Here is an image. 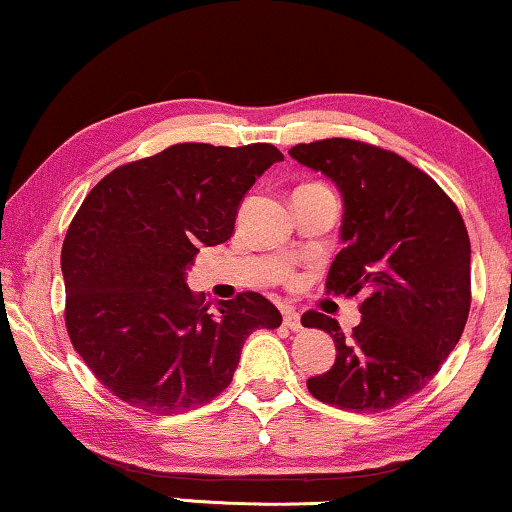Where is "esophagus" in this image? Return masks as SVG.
Returning a JSON list of instances; mask_svg holds the SVG:
<instances>
[{"label":"esophagus","instance_id":"obj_1","mask_svg":"<svg viewBox=\"0 0 512 512\" xmlns=\"http://www.w3.org/2000/svg\"><path fill=\"white\" fill-rule=\"evenodd\" d=\"M284 326L291 328L293 333H298L303 324H300V314L296 310H291V307H286L284 310Z\"/></svg>","mask_w":512,"mask_h":512}]
</instances>
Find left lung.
Wrapping results in <instances>:
<instances>
[{"label":"left lung","instance_id":"1","mask_svg":"<svg viewBox=\"0 0 512 512\" xmlns=\"http://www.w3.org/2000/svg\"><path fill=\"white\" fill-rule=\"evenodd\" d=\"M331 179L342 198L345 247L326 289L361 293V321L303 314L335 342V363L307 389L340 410L380 412L417 394L464 333L471 310V242L459 209L429 174L396 153L354 139H321L289 151Z\"/></svg>","mask_w":512,"mask_h":512}]
</instances>
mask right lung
<instances>
[{
    "label": "right lung",
    "instance_id": "1",
    "mask_svg": "<svg viewBox=\"0 0 512 512\" xmlns=\"http://www.w3.org/2000/svg\"><path fill=\"white\" fill-rule=\"evenodd\" d=\"M279 160L272 144H174L83 200L60 258L67 333L121 401L156 415L200 408L233 380L244 340L282 324L261 293L209 310L186 284L195 254L230 240L244 195Z\"/></svg>",
    "mask_w": 512,
    "mask_h": 512
}]
</instances>
